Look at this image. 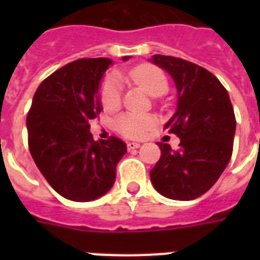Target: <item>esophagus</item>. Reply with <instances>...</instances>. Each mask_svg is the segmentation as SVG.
<instances>
[{
	"label": "esophagus",
	"instance_id": "34e87169",
	"mask_svg": "<svg viewBox=\"0 0 260 260\" xmlns=\"http://www.w3.org/2000/svg\"><path fill=\"white\" fill-rule=\"evenodd\" d=\"M126 147H128V150H129V151L136 150V148H139V147H140V143L129 142V143H128V144H126Z\"/></svg>",
	"mask_w": 260,
	"mask_h": 260
}]
</instances>
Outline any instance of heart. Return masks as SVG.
Wrapping results in <instances>:
<instances>
[{
	"mask_svg": "<svg viewBox=\"0 0 260 260\" xmlns=\"http://www.w3.org/2000/svg\"><path fill=\"white\" fill-rule=\"evenodd\" d=\"M131 78L152 97L163 95L169 90V81L162 70L152 64H140L129 73ZM101 101L108 110L116 109L121 101V83L117 77H109L101 87ZM155 120L148 114L124 113L116 120V128L126 138H142L147 131L152 128Z\"/></svg>",
	"mask_w": 260,
	"mask_h": 260,
	"instance_id": "1",
	"label": "heart"
}]
</instances>
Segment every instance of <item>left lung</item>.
Segmentation results:
<instances>
[{
	"instance_id": "obj_1",
	"label": "left lung",
	"mask_w": 260,
	"mask_h": 260,
	"mask_svg": "<svg viewBox=\"0 0 260 260\" xmlns=\"http://www.w3.org/2000/svg\"><path fill=\"white\" fill-rule=\"evenodd\" d=\"M150 62L175 83L177 110L165 128L181 139L178 151L158 143L162 155L150 171L151 182L163 197L190 201L206 193L230 163L234 108L225 87L204 67L166 55H154Z\"/></svg>"
}]
</instances>
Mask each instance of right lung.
Wrapping results in <instances>:
<instances>
[{
    "label": "right lung",
    "mask_w": 260,
    "mask_h": 260,
    "mask_svg": "<svg viewBox=\"0 0 260 260\" xmlns=\"http://www.w3.org/2000/svg\"><path fill=\"white\" fill-rule=\"evenodd\" d=\"M131 56H122L126 62ZM109 58L79 59L40 83L26 116L28 144L36 166L62 197L94 201L112 189L126 154L118 138L94 142L90 120L102 110L101 81Z\"/></svg>",
    "instance_id": "obj_1"
}]
</instances>
